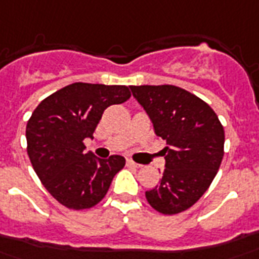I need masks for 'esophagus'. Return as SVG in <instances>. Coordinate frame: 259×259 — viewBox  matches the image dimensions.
I'll list each match as a JSON object with an SVG mask.
<instances>
[{
    "mask_svg": "<svg viewBox=\"0 0 259 259\" xmlns=\"http://www.w3.org/2000/svg\"><path fill=\"white\" fill-rule=\"evenodd\" d=\"M127 162V165L129 167H135V168H142V164H137V162H135L133 160H127L126 161Z\"/></svg>",
    "mask_w": 259,
    "mask_h": 259,
    "instance_id": "34e87169",
    "label": "esophagus"
}]
</instances>
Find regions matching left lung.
Masks as SVG:
<instances>
[{"instance_id":"8db88e82","label":"left lung","mask_w":259,"mask_h":259,"mask_svg":"<svg viewBox=\"0 0 259 259\" xmlns=\"http://www.w3.org/2000/svg\"><path fill=\"white\" fill-rule=\"evenodd\" d=\"M150 117L155 135L167 142L161 182L146 192L164 214L195 205L214 180L223 160L224 130L209 105L175 85H130Z\"/></svg>"}]
</instances>
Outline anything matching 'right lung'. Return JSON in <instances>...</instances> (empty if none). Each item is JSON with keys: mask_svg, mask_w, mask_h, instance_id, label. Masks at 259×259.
<instances>
[{"mask_svg": "<svg viewBox=\"0 0 259 259\" xmlns=\"http://www.w3.org/2000/svg\"><path fill=\"white\" fill-rule=\"evenodd\" d=\"M130 98L126 85L74 82L37 105L26 124L28 155L50 195L68 209H90L108 192L124 157L85 151L104 111Z\"/></svg>", "mask_w": 259, "mask_h": 259, "instance_id": "add662e5", "label": "right lung"}]
</instances>
